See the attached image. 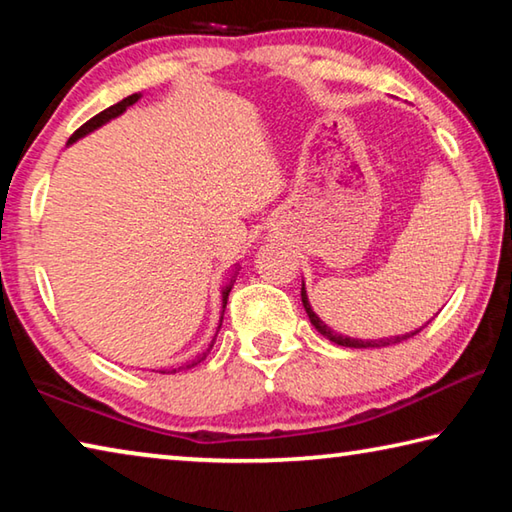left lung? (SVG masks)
<instances>
[{
	"instance_id": "8db88e82",
	"label": "left lung",
	"mask_w": 512,
	"mask_h": 512,
	"mask_svg": "<svg viewBox=\"0 0 512 512\" xmlns=\"http://www.w3.org/2000/svg\"><path fill=\"white\" fill-rule=\"evenodd\" d=\"M300 298H302V307H305L307 316L311 320V325H314L320 334L325 336V339H329L336 345H343V348H386V345H395V343H402L406 339H411V336H415L420 332V329H413V332H406V334H397V336H384V339H354V336H343L339 332H334L332 327L325 325L323 320L318 318V314L314 309H311V302H309V296H307V289H305V280H302V289H300ZM429 325V323H427Z\"/></svg>"
}]
</instances>
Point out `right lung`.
Here are the masks:
<instances>
[{
	"mask_svg": "<svg viewBox=\"0 0 512 512\" xmlns=\"http://www.w3.org/2000/svg\"><path fill=\"white\" fill-rule=\"evenodd\" d=\"M142 99V92H135V94H131V97H126V99H121L119 103H115V106H110V108H106L103 112H99L97 117H92L90 121H85V124L79 128V131H76L72 137H69V142H67V146H72L74 142H79V140H83L85 135H90V133H94V131H99L101 126H106L108 121H112V119H117V117H121L124 115V112L131 108V106H135L137 101ZM239 264H235L232 266V273H230V277H228V282L223 284L221 287V320H223V311H225V305H228V296H230V291H232V284H235V280H237V273H239ZM221 320H219V327H216V334H219V329H221ZM216 334H214V339H212V343H210V348H207L205 352H203V357L201 359H196V361H192L189 363L187 368H192V366H196V363H201L207 354H210V350H212V345H214V341H216ZM160 372H167V370H160ZM176 372V370H173Z\"/></svg>",
	"mask_w": 512,
	"mask_h": 512,
	"instance_id": "obj_1",
	"label": "right lung"
}]
</instances>
